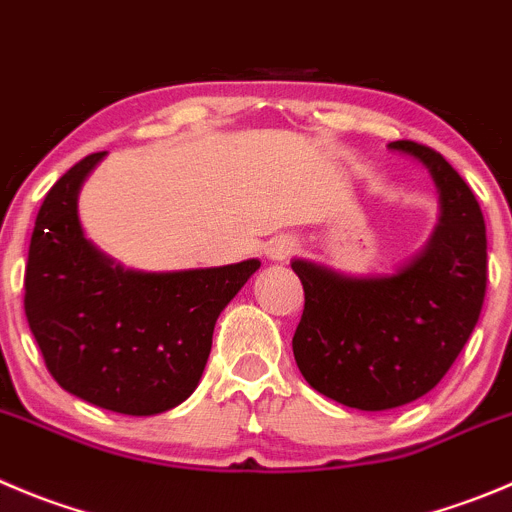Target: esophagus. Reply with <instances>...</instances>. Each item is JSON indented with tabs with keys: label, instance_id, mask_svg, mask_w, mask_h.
Listing matches in <instances>:
<instances>
[{
	"label": "esophagus",
	"instance_id": "1",
	"mask_svg": "<svg viewBox=\"0 0 512 512\" xmlns=\"http://www.w3.org/2000/svg\"><path fill=\"white\" fill-rule=\"evenodd\" d=\"M266 256H269L271 261H286L291 256V253L296 251V241L289 236H276L271 238L269 243H266Z\"/></svg>",
	"mask_w": 512,
	"mask_h": 512
}]
</instances>
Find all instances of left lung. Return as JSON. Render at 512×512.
Returning <instances> with one entry per match:
<instances>
[{
	"label": "left lung",
	"mask_w": 512,
	"mask_h": 512,
	"mask_svg": "<svg viewBox=\"0 0 512 512\" xmlns=\"http://www.w3.org/2000/svg\"><path fill=\"white\" fill-rule=\"evenodd\" d=\"M430 170L440 218L425 246L392 274L352 276L309 259L294 359L324 397L364 412L394 410L430 392L478 324L488 284V238L478 201L457 170L412 140L389 143Z\"/></svg>",
	"instance_id": "8db88e82"
}]
</instances>
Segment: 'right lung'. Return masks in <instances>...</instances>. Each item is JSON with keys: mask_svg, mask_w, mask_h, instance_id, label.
I'll return each mask as SVG.
<instances>
[{"mask_svg": "<svg viewBox=\"0 0 512 512\" xmlns=\"http://www.w3.org/2000/svg\"><path fill=\"white\" fill-rule=\"evenodd\" d=\"M105 155L82 158L45 196L24 271V314L62 389L120 415H160L198 387L216 319L261 261L140 271L110 259L77 213L82 183Z\"/></svg>", "mask_w": 512, "mask_h": 512, "instance_id": "add662e5", "label": "right lung"}]
</instances>
